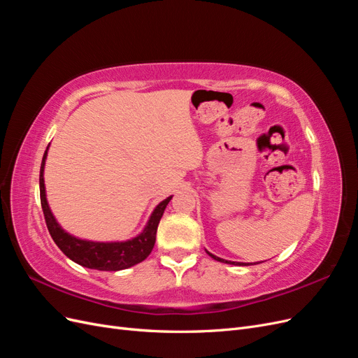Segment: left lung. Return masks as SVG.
Returning a JSON list of instances; mask_svg holds the SVG:
<instances>
[{
	"label": "left lung",
	"instance_id": "left-lung-1",
	"mask_svg": "<svg viewBox=\"0 0 358 358\" xmlns=\"http://www.w3.org/2000/svg\"><path fill=\"white\" fill-rule=\"evenodd\" d=\"M213 259H216V262H221V263H227V264H234V266H249V264H252V263H236V262H227V259H222V258H220V257H216V255H213V254H210V252H208ZM255 264V263H254Z\"/></svg>",
	"mask_w": 358,
	"mask_h": 358
}]
</instances>
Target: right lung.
Listing matches in <instances>:
<instances>
[{
  "mask_svg": "<svg viewBox=\"0 0 358 358\" xmlns=\"http://www.w3.org/2000/svg\"><path fill=\"white\" fill-rule=\"evenodd\" d=\"M49 148V146H48ZM48 157V149L43 155L41 167H40V200L41 209L45 213V220L48 230L52 236L53 242L61 251L66 254L74 263H78L83 267L95 268V270H106V272H117L131 266L142 263L148 255L152 252L155 239H157V229L162 213H164L171 196L166 200H162L154 209L152 215L143 229V231L133 239L125 242H92L79 239L69 234L57 222L55 216L50 212V208L46 200V189H45V162Z\"/></svg>",
  "mask_w": 358,
  "mask_h": 358,
  "instance_id": "add662e5",
  "label": "right lung"
}]
</instances>
